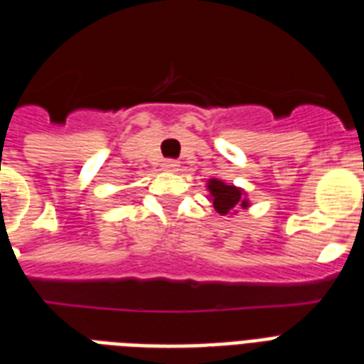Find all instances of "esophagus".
<instances>
[{"mask_svg":"<svg viewBox=\"0 0 364 364\" xmlns=\"http://www.w3.org/2000/svg\"><path fill=\"white\" fill-rule=\"evenodd\" d=\"M162 168H164L166 171H177V168H179V162L173 159H168L162 162Z\"/></svg>","mask_w":364,"mask_h":364,"instance_id":"34e87169","label":"esophagus"}]
</instances>
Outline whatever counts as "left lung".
Masks as SVG:
<instances>
[{"label": "left lung", "instance_id": "left-lung-1", "mask_svg": "<svg viewBox=\"0 0 364 364\" xmlns=\"http://www.w3.org/2000/svg\"><path fill=\"white\" fill-rule=\"evenodd\" d=\"M208 188H210L211 196H213V208H215L219 213H223V215H227L228 211L234 210L236 205L247 208V202L243 200L242 191L232 187V185H227V183L211 179Z\"/></svg>", "mask_w": 364, "mask_h": 364}]
</instances>
